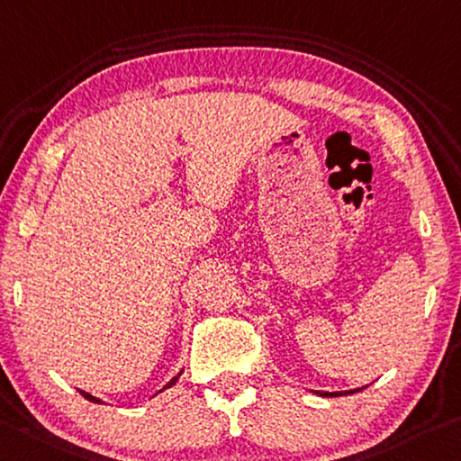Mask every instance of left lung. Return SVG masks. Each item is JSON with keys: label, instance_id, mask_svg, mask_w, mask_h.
<instances>
[{"label": "left lung", "instance_id": "1", "mask_svg": "<svg viewBox=\"0 0 461 461\" xmlns=\"http://www.w3.org/2000/svg\"><path fill=\"white\" fill-rule=\"evenodd\" d=\"M359 390H363V388L348 390V392H316V393H320V396H326V398H336V396H347V393H355V392H359Z\"/></svg>", "mask_w": 461, "mask_h": 461}]
</instances>
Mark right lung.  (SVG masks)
I'll list each match as a JSON object with an SVG mask.
<instances>
[{"instance_id":"add662e5","label":"right lung","mask_w":461,"mask_h":461,"mask_svg":"<svg viewBox=\"0 0 461 461\" xmlns=\"http://www.w3.org/2000/svg\"><path fill=\"white\" fill-rule=\"evenodd\" d=\"M178 375H180V374H178ZM178 375H176V377H172V379H170V382H167V384L164 385V388H162V390H159V392H164V390H167V388H172V385H174V384H176V379H178ZM159 392H158V393H159ZM79 393H82V396H84L86 400H90V402H100L98 398H94V396H92V393H87V392H82V390H79Z\"/></svg>"}]
</instances>
